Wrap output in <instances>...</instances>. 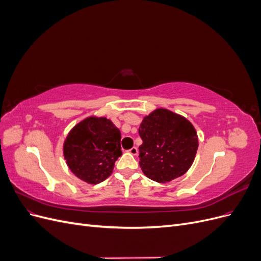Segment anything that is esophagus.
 Here are the masks:
<instances>
[{"label": "esophagus", "instance_id": "esophagus-1", "mask_svg": "<svg viewBox=\"0 0 261 261\" xmlns=\"http://www.w3.org/2000/svg\"><path fill=\"white\" fill-rule=\"evenodd\" d=\"M128 152H129L130 154H133V155H137V153H138V149H137L136 147H133V148H130V149L128 150Z\"/></svg>", "mask_w": 261, "mask_h": 261}]
</instances>
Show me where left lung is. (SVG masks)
<instances>
[{
    "label": "left lung",
    "mask_w": 261,
    "mask_h": 261,
    "mask_svg": "<svg viewBox=\"0 0 261 261\" xmlns=\"http://www.w3.org/2000/svg\"><path fill=\"white\" fill-rule=\"evenodd\" d=\"M139 135L143 139L139 165L150 179L168 183L192 167L199 145L198 135L183 115L158 108L143 118Z\"/></svg>",
    "instance_id": "8db88e82"
}]
</instances>
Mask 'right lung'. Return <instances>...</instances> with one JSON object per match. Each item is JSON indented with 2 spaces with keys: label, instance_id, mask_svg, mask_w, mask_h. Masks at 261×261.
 Returning <instances> with one entry per match:
<instances>
[{
  "label": "right lung",
  "instance_id": "add662e5",
  "mask_svg": "<svg viewBox=\"0 0 261 261\" xmlns=\"http://www.w3.org/2000/svg\"><path fill=\"white\" fill-rule=\"evenodd\" d=\"M121 132L105 116L91 115L70 129L63 143V155L73 174L96 185L112 174L122 155Z\"/></svg>",
  "mask_w": 261,
  "mask_h": 261
}]
</instances>
